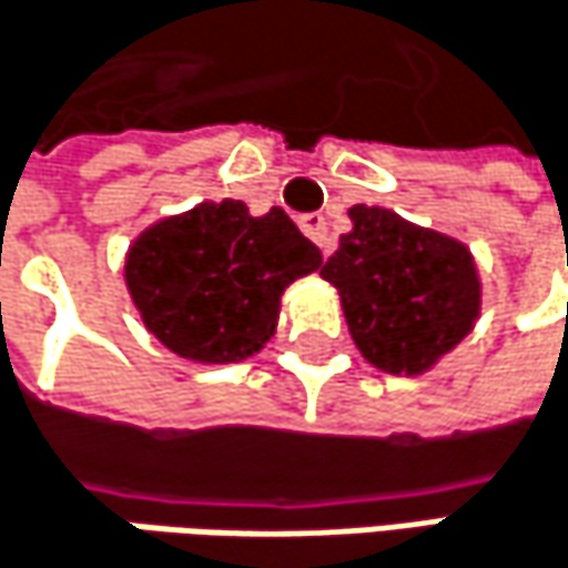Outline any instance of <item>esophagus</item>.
<instances>
[{
    "label": "esophagus",
    "instance_id": "34e87169",
    "mask_svg": "<svg viewBox=\"0 0 568 568\" xmlns=\"http://www.w3.org/2000/svg\"><path fill=\"white\" fill-rule=\"evenodd\" d=\"M301 232H304L323 254L329 251V232H326V219H323V215H304V219H301Z\"/></svg>",
    "mask_w": 568,
    "mask_h": 568
}]
</instances>
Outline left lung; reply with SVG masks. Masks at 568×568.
<instances>
[{"label":"left lung","mask_w":568,"mask_h":568,"mask_svg":"<svg viewBox=\"0 0 568 568\" xmlns=\"http://www.w3.org/2000/svg\"><path fill=\"white\" fill-rule=\"evenodd\" d=\"M323 264L366 363L392 376L435 369L474 329L484 284L470 248L383 205H353Z\"/></svg>","instance_id":"obj_1"}]
</instances>
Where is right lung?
Returning a JSON list of instances; mask_svg holds the SVG:
<instances>
[{
    "label": "right lung",
    "instance_id": "right-lung-1",
    "mask_svg": "<svg viewBox=\"0 0 568 568\" xmlns=\"http://www.w3.org/2000/svg\"><path fill=\"white\" fill-rule=\"evenodd\" d=\"M320 248L271 209L239 199L163 215L126 248L123 284L143 326L185 363L229 366L264 349L281 297L320 267Z\"/></svg>",
    "mask_w": 568,
    "mask_h": 568
}]
</instances>
